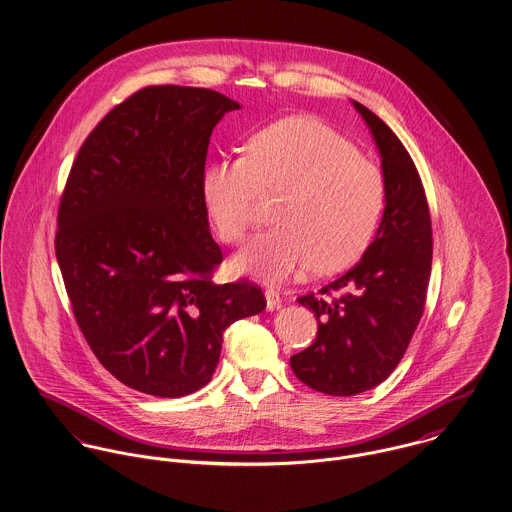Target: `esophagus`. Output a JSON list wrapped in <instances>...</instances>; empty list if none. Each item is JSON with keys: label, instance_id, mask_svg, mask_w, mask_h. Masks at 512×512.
Listing matches in <instances>:
<instances>
[{"label": "esophagus", "instance_id": "obj_1", "mask_svg": "<svg viewBox=\"0 0 512 512\" xmlns=\"http://www.w3.org/2000/svg\"><path fill=\"white\" fill-rule=\"evenodd\" d=\"M265 298H267V310H275V308H279L281 302H283L279 290H275V288H267V290H265Z\"/></svg>", "mask_w": 512, "mask_h": 512}]
</instances>
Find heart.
Wrapping results in <instances>:
<instances>
[{"label":"heart","mask_w":512,"mask_h":512,"mask_svg":"<svg viewBox=\"0 0 512 512\" xmlns=\"http://www.w3.org/2000/svg\"><path fill=\"white\" fill-rule=\"evenodd\" d=\"M279 194L273 228L233 259L235 271L281 283L306 269L332 273L367 249L385 206L377 165L316 117L277 121L247 143V155L210 163L202 194L218 233L241 243L257 216V194Z\"/></svg>","instance_id":"1"}]
</instances>
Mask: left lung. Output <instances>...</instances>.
I'll return each mask as SVG.
<instances>
[{"mask_svg":"<svg viewBox=\"0 0 512 512\" xmlns=\"http://www.w3.org/2000/svg\"><path fill=\"white\" fill-rule=\"evenodd\" d=\"M381 155L385 212L361 261L298 302L318 320L316 340L290 357L294 375L318 393L353 397L397 367L424 314L432 271V222L420 174L393 129L361 106Z\"/></svg>","mask_w":512,"mask_h":512,"instance_id":"1","label":"left lung"}]
</instances>
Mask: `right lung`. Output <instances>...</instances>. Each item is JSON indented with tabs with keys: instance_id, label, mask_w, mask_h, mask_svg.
Wrapping results in <instances>:
<instances>
[{
	"instance_id": "right-lung-1",
	"label": "right lung",
	"mask_w": 512,
	"mask_h": 512,
	"mask_svg": "<svg viewBox=\"0 0 512 512\" xmlns=\"http://www.w3.org/2000/svg\"><path fill=\"white\" fill-rule=\"evenodd\" d=\"M239 104L190 86H147L106 115L70 169L55 235L76 324L123 385L178 398L210 383L222 336L267 300L216 284L202 176L212 129Z\"/></svg>"
}]
</instances>
